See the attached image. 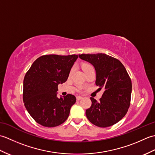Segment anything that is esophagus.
Wrapping results in <instances>:
<instances>
[{
  "mask_svg": "<svg viewBox=\"0 0 155 155\" xmlns=\"http://www.w3.org/2000/svg\"><path fill=\"white\" fill-rule=\"evenodd\" d=\"M83 97H80V96L77 97V101H80V100H81V99H83Z\"/></svg>",
  "mask_w": 155,
  "mask_h": 155,
  "instance_id": "34e87169",
  "label": "esophagus"
}]
</instances>
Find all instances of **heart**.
I'll return each mask as SVG.
<instances>
[{
    "label": "heart",
    "mask_w": 155,
    "mask_h": 155,
    "mask_svg": "<svg viewBox=\"0 0 155 155\" xmlns=\"http://www.w3.org/2000/svg\"><path fill=\"white\" fill-rule=\"evenodd\" d=\"M92 67V66L91 65V64H84L83 65V71H84V70H86L87 68H89V67ZM72 70L71 71V72H72Z\"/></svg>",
    "instance_id": "heart-1"
}]
</instances>
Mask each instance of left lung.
<instances>
[{"mask_svg":"<svg viewBox=\"0 0 155 155\" xmlns=\"http://www.w3.org/2000/svg\"><path fill=\"white\" fill-rule=\"evenodd\" d=\"M82 60L90 62L96 71L97 86L104 88L97 101L91 97V107L87 109V117L99 127H108L117 123L127 114L130 103L132 83L124 65L106 54H78Z\"/></svg>","mask_w":155,"mask_h":155,"instance_id":"1","label":"left lung"}]
</instances>
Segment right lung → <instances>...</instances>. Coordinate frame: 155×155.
Returning a JSON list of instances; mask_svg holds the SVG:
<instances>
[{
    "instance_id": "obj_1",
    "label": "right lung",
    "mask_w": 155,
    "mask_h": 155,
    "mask_svg": "<svg viewBox=\"0 0 155 155\" xmlns=\"http://www.w3.org/2000/svg\"><path fill=\"white\" fill-rule=\"evenodd\" d=\"M78 55H44L38 58L23 81V101L28 113L42 126L54 127L67 119L76 97H57L58 85L67 81Z\"/></svg>"
}]
</instances>
